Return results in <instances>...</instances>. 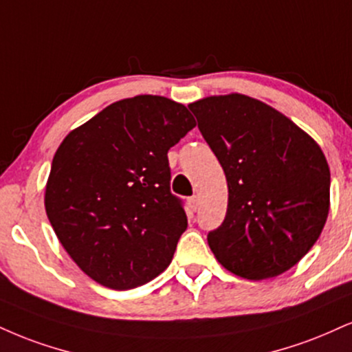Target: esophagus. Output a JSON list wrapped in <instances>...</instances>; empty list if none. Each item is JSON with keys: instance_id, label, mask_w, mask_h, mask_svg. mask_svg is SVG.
I'll list each match as a JSON object with an SVG mask.
<instances>
[{"instance_id": "1", "label": "esophagus", "mask_w": 352, "mask_h": 352, "mask_svg": "<svg viewBox=\"0 0 352 352\" xmlns=\"http://www.w3.org/2000/svg\"><path fill=\"white\" fill-rule=\"evenodd\" d=\"M198 203H200V197H198V195H193V197L188 198V205H190V208H192L193 211H197Z\"/></svg>"}]
</instances>
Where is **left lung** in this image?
Masks as SVG:
<instances>
[{
	"mask_svg": "<svg viewBox=\"0 0 352 352\" xmlns=\"http://www.w3.org/2000/svg\"><path fill=\"white\" fill-rule=\"evenodd\" d=\"M228 182L226 218L208 234L224 269L265 280L313 248L329 213V167L318 142L285 114L241 93L188 104Z\"/></svg>",
	"mask_w": 352,
	"mask_h": 352,
	"instance_id": "1",
	"label": "left lung"
}]
</instances>
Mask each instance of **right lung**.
<instances>
[{"instance_id": "1", "label": "right lung", "mask_w": 352, "mask_h": 352, "mask_svg": "<svg viewBox=\"0 0 352 352\" xmlns=\"http://www.w3.org/2000/svg\"><path fill=\"white\" fill-rule=\"evenodd\" d=\"M195 128L157 95L114 101L55 151L45 213L72 261L113 290L152 280L172 262L187 214L170 193L167 152Z\"/></svg>"}]
</instances>
